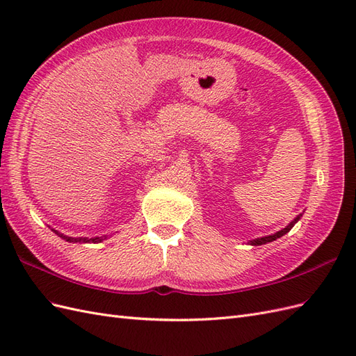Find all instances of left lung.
<instances>
[{"label":"left lung","mask_w":356,"mask_h":356,"mask_svg":"<svg viewBox=\"0 0 356 356\" xmlns=\"http://www.w3.org/2000/svg\"><path fill=\"white\" fill-rule=\"evenodd\" d=\"M301 215L303 213H300V215H297V217L291 221L285 229H282V230H279V232H276V233H273V234H268V236H263V238H257V239H254V241H250L248 243L250 245H254V246H258V245H264V243H268V242H273V241H276V239H279V238H282L284 234H286L291 229L294 227V224L301 218Z\"/></svg>","instance_id":"1"}]
</instances>
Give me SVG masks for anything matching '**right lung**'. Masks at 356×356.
<instances>
[{"instance_id": "add662e5", "label": "right lung", "mask_w": 356, "mask_h": 356, "mask_svg": "<svg viewBox=\"0 0 356 356\" xmlns=\"http://www.w3.org/2000/svg\"><path fill=\"white\" fill-rule=\"evenodd\" d=\"M51 230L55 232L59 236V238L65 239L67 242H72V243H77V242H80V243H99V242H102V241L108 238V236H101V238H98V236H96V238H71V236H65V234L55 230V229H51Z\"/></svg>"}]
</instances>
